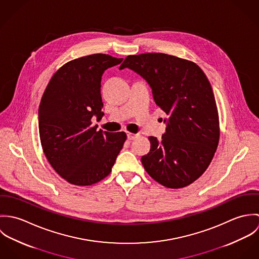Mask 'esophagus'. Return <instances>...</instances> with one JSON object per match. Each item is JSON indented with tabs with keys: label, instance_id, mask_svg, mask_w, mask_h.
I'll list each match as a JSON object with an SVG mask.
<instances>
[{
	"label": "esophagus",
	"instance_id": "esophagus-1",
	"mask_svg": "<svg viewBox=\"0 0 259 259\" xmlns=\"http://www.w3.org/2000/svg\"><path fill=\"white\" fill-rule=\"evenodd\" d=\"M126 136H127V140H130V141L135 140V139L138 137V135L133 134V133H130V132H126Z\"/></svg>",
	"mask_w": 259,
	"mask_h": 259
}]
</instances>
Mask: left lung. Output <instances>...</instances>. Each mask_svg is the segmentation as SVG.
Returning a JSON list of instances; mask_svg holds the SVG:
<instances>
[{
  "instance_id": "obj_1",
  "label": "left lung",
  "mask_w": 259,
  "mask_h": 259,
  "mask_svg": "<svg viewBox=\"0 0 259 259\" xmlns=\"http://www.w3.org/2000/svg\"><path fill=\"white\" fill-rule=\"evenodd\" d=\"M128 68L151 88L155 104L168 118L161 140L149 137L142 156L148 175L168 188L195 182L208 167L220 141V120L212 88L193 62L161 53L127 56Z\"/></svg>"
}]
</instances>
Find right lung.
<instances>
[{
	"instance_id": "obj_1",
	"label": "right lung",
	"mask_w": 259,
	"mask_h": 259,
	"mask_svg": "<svg viewBox=\"0 0 259 259\" xmlns=\"http://www.w3.org/2000/svg\"><path fill=\"white\" fill-rule=\"evenodd\" d=\"M122 59L94 54L64 65L53 75L38 107L41 148L53 168L68 183L91 185L111 171L123 147V132L98 131L92 118L105 114L101 80Z\"/></svg>"
}]
</instances>
